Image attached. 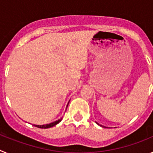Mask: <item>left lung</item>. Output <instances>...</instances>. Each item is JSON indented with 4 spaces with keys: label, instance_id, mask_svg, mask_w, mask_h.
<instances>
[{
    "label": "left lung",
    "instance_id": "1",
    "mask_svg": "<svg viewBox=\"0 0 153 153\" xmlns=\"http://www.w3.org/2000/svg\"><path fill=\"white\" fill-rule=\"evenodd\" d=\"M96 123H97V124H98V125H100V124H99L98 123H97V122H96ZM100 126H102V127H106V126H102V125H100Z\"/></svg>",
    "mask_w": 153,
    "mask_h": 153
}]
</instances>
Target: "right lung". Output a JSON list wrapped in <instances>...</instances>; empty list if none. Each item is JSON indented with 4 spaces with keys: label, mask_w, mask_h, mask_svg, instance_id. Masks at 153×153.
I'll return each instance as SVG.
<instances>
[{
    "label": "right lung",
    "mask_w": 153,
    "mask_h": 153,
    "mask_svg": "<svg viewBox=\"0 0 153 153\" xmlns=\"http://www.w3.org/2000/svg\"><path fill=\"white\" fill-rule=\"evenodd\" d=\"M69 102H70V101H69ZM68 104H69V102L67 103V106H68ZM67 108H66V110H67ZM62 119L63 118L59 119L58 120H56V121H54V122L51 123H49V124H45V125H33V126L36 127H38V128H41V129H47V128H51V127H53V126H56V124H58L60 122V121H61Z\"/></svg>",
    "instance_id": "right-lung-1"
}]
</instances>
